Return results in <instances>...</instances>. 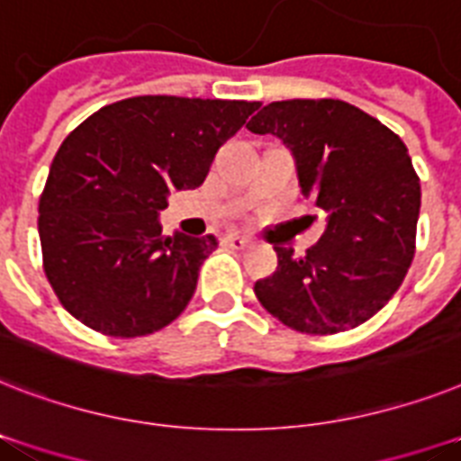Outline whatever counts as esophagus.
<instances>
[{
    "label": "esophagus",
    "instance_id": "obj_1",
    "mask_svg": "<svg viewBox=\"0 0 461 461\" xmlns=\"http://www.w3.org/2000/svg\"><path fill=\"white\" fill-rule=\"evenodd\" d=\"M224 243H227V246H231V249L243 250L250 246V239L243 237V234H239V231H230V234L224 237Z\"/></svg>",
    "mask_w": 461,
    "mask_h": 461
}]
</instances>
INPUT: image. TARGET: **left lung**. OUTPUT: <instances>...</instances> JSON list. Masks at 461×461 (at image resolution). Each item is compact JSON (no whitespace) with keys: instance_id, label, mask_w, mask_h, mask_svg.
<instances>
[{"instance_id":"left-lung-1","label":"left lung","mask_w":461,"mask_h":461,"mask_svg":"<svg viewBox=\"0 0 461 461\" xmlns=\"http://www.w3.org/2000/svg\"><path fill=\"white\" fill-rule=\"evenodd\" d=\"M294 156L301 194L327 212L308 256L279 246L253 291L269 315L305 334L360 327L393 298L414 258L421 186L398 134L339 99L272 101L246 125Z\"/></svg>"}]
</instances>
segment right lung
<instances>
[{"label":"right lung","mask_w":461,"mask_h":461,"mask_svg":"<svg viewBox=\"0 0 461 461\" xmlns=\"http://www.w3.org/2000/svg\"><path fill=\"white\" fill-rule=\"evenodd\" d=\"M258 101L134 96L66 137L40 198L44 272L63 308L108 336H146L189 305L218 239L160 234L170 192L203 185Z\"/></svg>","instance_id":"add662e5"}]
</instances>
